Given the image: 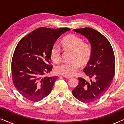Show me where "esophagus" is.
<instances>
[{"label":"esophagus","instance_id":"1","mask_svg":"<svg viewBox=\"0 0 124 124\" xmlns=\"http://www.w3.org/2000/svg\"><path fill=\"white\" fill-rule=\"evenodd\" d=\"M63 77L64 78H68V79H69V78H71L70 77H69V76H63Z\"/></svg>","mask_w":124,"mask_h":124}]
</instances>
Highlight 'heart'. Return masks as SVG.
<instances>
[{
  "label": "heart",
  "mask_w": 124,
  "mask_h": 124,
  "mask_svg": "<svg viewBox=\"0 0 124 124\" xmlns=\"http://www.w3.org/2000/svg\"><path fill=\"white\" fill-rule=\"evenodd\" d=\"M61 46L64 50L72 51L70 62L62 63L55 68L57 74L72 76L77 72L79 65H87L91 58L92 48L90 44L84 42L81 37L75 34H69L64 37L60 42ZM52 60L59 62L62 59V52L58 46L54 45L50 51Z\"/></svg>",
  "instance_id": "heart-1"
}]
</instances>
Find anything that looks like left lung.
Listing matches in <instances>:
<instances>
[{"label": "left lung", "instance_id": "8db88e82", "mask_svg": "<svg viewBox=\"0 0 124 124\" xmlns=\"http://www.w3.org/2000/svg\"><path fill=\"white\" fill-rule=\"evenodd\" d=\"M73 30L89 40L92 55L84 69L91 79L87 82L78 78L79 83L72 90V94L83 103H90L100 99L111 86L115 72L114 52L107 39L94 29L85 28Z\"/></svg>", "mask_w": 124, "mask_h": 124}]
</instances>
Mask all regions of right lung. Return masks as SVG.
Returning a JSON list of instances; mask_svg holds the SVG:
<instances>
[{
    "label": "right lung",
    "mask_w": 124,
    "mask_h": 124,
    "mask_svg": "<svg viewBox=\"0 0 124 124\" xmlns=\"http://www.w3.org/2000/svg\"><path fill=\"white\" fill-rule=\"evenodd\" d=\"M67 28H39L21 39L13 53L11 70L15 87L30 101H40L50 94L57 77H45L52 70L50 51Z\"/></svg>",
    "instance_id": "1"
}]
</instances>
